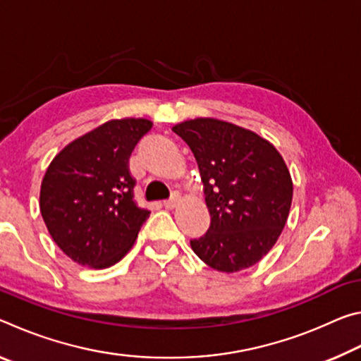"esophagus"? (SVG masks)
<instances>
[{
    "label": "esophagus",
    "instance_id": "1",
    "mask_svg": "<svg viewBox=\"0 0 361 361\" xmlns=\"http://www.w3.org/2000/svg\"><path fill=\"white\" fill-rule=\"evenodd\" d=\"M180 205V197L178 195H173L172 199L170 200H166V202H164V207H166L167 210H173V209H176V207Z\"/></svg>",
    "mask_w": 361,
    "mask_h": 361
}]
</instances>
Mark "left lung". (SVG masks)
I'll use <instances>...</instances> for the list:
<instances>
[{
    "label": "left lung",
    "instance_id": "8db88e82",
    "mask_svg": "<svg viewBox=\"0 0 361 361\" xmlns=\"http://www.w3.org/2000/svg\"><path fill=\"white\" fill-rule=\"evenodd\" d=\"M191 148L204 183L210 228L191 240L194 253L218 272H239L276 245L288 219L293 181L283 157L248 129L215 118L172 127Z\"/></svg>",
    "mask_w": 361,
    "mask_h": 361
}]
</instances>
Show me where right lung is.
Segmentation results:
<instances>
[{"label":"right lung","mask_w":361,"mask_h":361,"mask_svg":"<svg viewBox=\"0 0 361 361\" xmlns=\"http://www.w3.org/2000/svg\"><path fill=\"white\" fill-rule=\"evenodd\" d=\"M151 127L143 118L111 119L73 140L49 164L41 215L54 242L78 264L106 269L135 243L149 212L133 200L129 157Z\"/></svg>","instance_id":"right-lung-1"}]
</instances>
